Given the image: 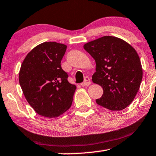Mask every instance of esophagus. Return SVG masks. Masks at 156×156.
<instances>
[{"instance_id":"esophagus-1","label":"esophagus","mask_w":156,"mask_h":156,"mask_svg":"<svg viewBox=\"0 0 156 156\" xmlns=\"http://www.w3.org/2000/svg\"><path fill=\"white\" fill-rule=\"evenodd\" d=\"M91 84V80H90V79L88 77V76H86V77L85 78V80L84 82H83V83H81V85L82 86H88V85H89Z\"/></svg>"}]
</instances>
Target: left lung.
I'll return each instance as SVG.
<instances>
[{"label": "left lung", "instance_id": "left-lung-1", "mask_svg": "<svg viewBox=\"0 0 156 156\" xmlns=\"http://www.w3.org/2000/svg\"><path fill=\"white\" fill-rule=\"evenodd\" d=\"M83 48L96 62L92 82L103 89L96 103L111 111L124 109L135 99L143 76L138 53L124 40L110 36L89 41Z\"/></svg>", "mask_w": 156, "mask_h": 156}]
</instances>
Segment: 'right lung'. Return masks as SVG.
<instances>
[{"label": "right lung", "mask_w": 156, "mask_h": 156, "mask_svg": "<svg viewBox=\"0 0 156 156\" xmlns=\"http://www.w3.org/2000/svg\"><path fill=\"white\" fill-rule=\"evenodd\" d=\"M65 44L49 41L35 47L26 56L19 71V83L27 101L39 115L53 118L71 106L76 91L68 81L61 61Z\"/></svg>", "instance_id": "1"}]
</instances>
